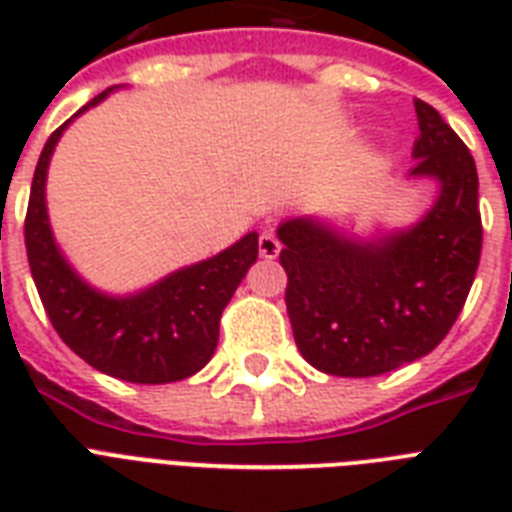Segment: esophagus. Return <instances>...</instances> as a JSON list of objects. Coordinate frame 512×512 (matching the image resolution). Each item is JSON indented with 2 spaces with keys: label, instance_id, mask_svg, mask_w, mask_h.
<instances>
[{
  "label": "esophagus",
  "instance_id": "1",
  "mask_svg": "<svg viewBox=\"0 0 512 512\" xmlns=\"http://www.w3.org/2000/svg\"><path fill=\"white\" fill-rule=\"evenodd\" d=\"M257 249H260V257H265V260H273V257L279 255L281 244H279V239H276V233L273 231L260 233V239H257Z\"/></svg>",
  "mask_w": 512,
  "mask_h": 512
}]
</instances>
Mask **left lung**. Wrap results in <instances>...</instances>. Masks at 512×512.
Returning a JSON list of instances; mask_svg holds the SVG:
<instances>
[{
    "mask_svg": "<svg viewBox=\"0 0 512 512\" xmlns=\"http://www.w3.org/2000/svg\"><path fill=\"white\" fill-rule=\"evenodd\" d=\"M412 177L441 185L420 223L353 241L313 217L279 225L287 313L303 358L337 377H377L428 356L460 316L476 279L484 228L468 146L425 100Z\"/></svg>",
    "mask_w": 512,
    "mask_h": 512,
    "instance_id": "1",
    "label": "left lung"
}]
</instances>
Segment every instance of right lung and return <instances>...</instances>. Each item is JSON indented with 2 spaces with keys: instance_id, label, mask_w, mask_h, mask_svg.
I'll list each match as a JSON object with an SVG mask.
<instances>
[{
  "instance_id": "1",
  "label": "right lung",
  "mask_w": 512,
  "mask_h": 512,
  "mask_svg": "<svg viewBox=\"0 0 512 512\" xmlns=\"http://www.w3.org/2000/svg\"><path fill=\"white\" fill-rule=\"evenodd\" d=\"M111 90L100 92L79 114ZM68 122L44 143L23 225L28 265L44 311L60 340L98 372L140 385L185 380L215 353L220 316L257 260V233H247L220 255L170 273L138 295L108 297L92 289L60 255L44 204L50 156Z\"/></svg>"
}]
</instances>
